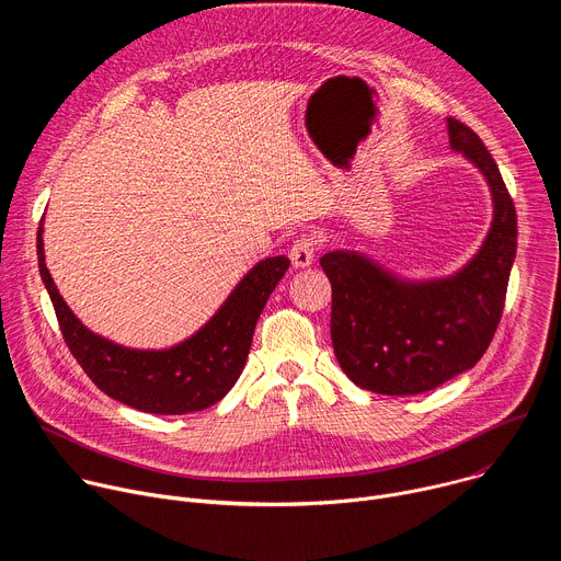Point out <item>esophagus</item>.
<instances>
[{"label":"esophagus","mask_w":561,"mask_h":561,"mask_svg":"<svg viewBox=\"0 0 561 561\" xmlns=\"http://www.w3.org/2000/svg\"><path fill=\"white\" fill-rule=\"evenodd\" d=\"M295 268H308L314 262V237L312 234H299L288 253Z\"/></svg>","instance_id":"esophagus-1"}]
</instances>
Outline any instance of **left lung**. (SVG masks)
Listing matches in <instances>:
<instances>
[{"instance_id":"obj_1","label":"left lung","mask_w":561,"mask_h":561,"mask_svg":"<svg viewBox=\"0 0 561 561\" xmlns=\"http://www.w3.org/2000/svg\"><path fill=\"white\" fill-rule=\"evenodd\" d=\"M450 148L484 175L493 224L477 255L450 277L402 279L357 251H331V340L342 370L379 394H420L472 368L502 319L517 251V213L495 159L466 124L448 117Z\"/></svg>"}]
</instances>
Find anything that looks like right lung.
Segmentation results:
<instances>
[{"label":"right lung","mask_w":561,"mask_h":561,"mask_svg":"<svg viewBox=\"0 0 561 561\" xmlns=\"http://www.w3.org/2000/svg\"><path fill=\"white\" fill-rule=\"evenodd\" d=\"M42 232L39 221V275L72 357L108 397L152 415L204 411L234 386L244 370L257 319L290 266L284 255L257 262L195 335L171 348L141 351L119 346L79 322L46 268Z\"/></svg>","instance_id":"add662e5"}]
</instances>
